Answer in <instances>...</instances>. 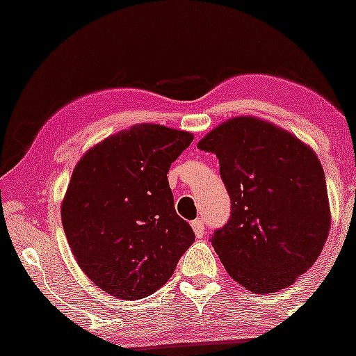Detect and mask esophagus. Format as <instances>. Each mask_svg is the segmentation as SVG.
<instances>
[{
    "label": "esophagus",
    "instance_id": "esophagus-1",
    "mask_svg": "<svg viewBox=\"0 0 356 356\" xmlns=\"http://www.w3.org/2000/svg\"><path fill=\"white\" fill-rule=\"evenodd\" d=\"M191 227L194 233H196L197 238H202L204 233H206V225H204V220H201V218H196V220L191 222Z\"/></svg>",
    "mask_w": 356,
    "mask_h": 356
}]
</instances>
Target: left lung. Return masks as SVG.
<instances>
[{"mask_svg": "<svg viewBox=\"0 0 356 356\" xmlns=\"http://www.w3.org/2000/svg\"><path fill=\"white\" fill-rule=\"evenodd\" d=\"M197 147L216 154L232 213L211 236L232 279L274 293L305 274L323 251L330 211L318 155L285 129L238 116Z\"/></svg>", "mask_w": 356, "mask_h": 356, "instance_id": "obj_1", "label": "left lung"}]
</instances>
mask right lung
Here are the masks:
<instances>
[{
	"label": "right lung",
	"mask_w": 356,
	"mask_h": 356,
	"mask_svg": "<svg viewBox=\"0 0 356 356\" xmlns=\"http://www.w3.org/2000/svg\"><path fill=\"white\" fill-rule=\"evenodd\" d=\"M193 134L160 124L124 129L76 165L61 222L84 274L105 293L140 300L157 291L194 241L175 211L167 173Z\"/></svg>",
	"instance_id": "obj_1"
}]
</instances>
